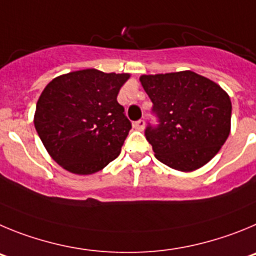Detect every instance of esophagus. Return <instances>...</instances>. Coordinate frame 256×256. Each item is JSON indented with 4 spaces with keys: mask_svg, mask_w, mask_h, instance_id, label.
<instances>
[{
    "mask_svg": "<svg viewBox=\"0 0 256 256\" xmlns=\"http://www.w3.org/2000/svg\"><path fill=\"white\" fill-rule=\"evenodd\" d=\"M144 126H145L144 120H139V121H136V122H134V128H136V130H139V131H142Z\"/></svg>",
    "mask_w": 256,
    "mask_h": 256,
    "instance_id": "esophagus-1",
    "label": "esophagus"
}]
</instances>
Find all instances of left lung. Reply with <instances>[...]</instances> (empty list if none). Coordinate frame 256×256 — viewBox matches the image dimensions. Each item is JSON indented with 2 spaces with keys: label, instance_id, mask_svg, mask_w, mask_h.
<instances>
[{
  "label": "left lung",
  "instance_id": "1",
  "mask_svg": "<svg viewBox=\"0 0 256 256\" xmlns=\"http://www.w3.org/2000/svg\"><path fill=\"white\" fill-rule=\"evenodd\" d=\"M140 82L160 120L145 130L156 160L181 172L206 164L231 131L228 94L190 70L142 75Z\"/></svg>",
  "mask_w": 256,
  "mask_h": 256
}]
</instances>
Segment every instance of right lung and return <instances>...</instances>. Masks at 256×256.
<instances>
[{
    "instance_id": "obj_1",
    "label": "right lung",
    "mask_w": 256,
    "mask_h": 256,
    "mask_svg": "<svg viewBox=\"0 0 256 256\" xmlns=\"http://www.w3.org/2000/svg\"><path fill=\"white\" fill-rule=\"evenodd\" d=\"M130 74L72 71L48 82L34 126L52 160L75 174H92L116 160L131 128L117 102Z\"/></svg>"
}]
</instances>
